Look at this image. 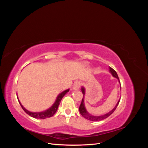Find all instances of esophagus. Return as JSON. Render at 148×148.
Segmentation results:
<instances>
[{
  "instance_id": "1",
  "label": "esophagus",
  "mask_w": 148,
  "mask_h": 148,
  "mask_svg": "<svg viewBox=\"0 0 148 148\" xmlns=\"http://www.w3.org/2000/svg\"><path fill=\"white\" fill-rule=\"evenodd\" d=\"M81 86V83H80L79 82H75V84H73V89H75V90H77V89H78Z\"/></svg>"
}]
</instances>
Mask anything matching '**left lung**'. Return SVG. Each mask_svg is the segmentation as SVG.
I'll list each match as a JSON object with an SVG mask.
<instances>
[{
    "label": "left lung",
    "instance_id": "8db88e82",
    "mask_svg": "<svg viewBox=\"0 0 148 148\" xmlns=\"http://www.w3.org/2000/svg\"><path fill=\"white\" fill-rule=\"evenodd\" d=\"M109 71H110V72L111 73V74L112 75V76H113L114 77L117 78L119 79V83H120L117 72H116V71L113 69H112L111 67H109ZM82 91L83 95H85V89H84V88L83 87L82 88ZM120 100V99H119V101L117 102V104H116V106H115L114 108L111 111H110L109 112L107 113V114H106L104 115H100V116H95V115H92L91 114H89L88 112V111L86 110V108H85L84 104V96H83V98L82 99L81 104H80L79 107V110L80 114H81V115L83 116V117H84L85 119H86L87 120H90V121H101V120L106 119V118L109 117V116L114 112L115 111V110L116 109V108H117V107L118 106L119 104Z\"/></svg>",
    "mask_w": 148,
    "mask_h": 148
}]
</instances>
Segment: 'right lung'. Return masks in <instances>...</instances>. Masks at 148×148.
<instances>
[{
    "mask_svg": "<svg viewBox=\"0 0 148 148\" xmlns=\"http://www.w3.org/2000/svg\"><path fill=\"white\" fill-rule=\"evenodd\" d=\"M69 90H70V89H66V90H65L64 91L61 92L60 94H59V95H58V96L57 97V99L56 100V102H54V104H53L50 107V108L48 109L47 110H46L45 111H43V112H32L28 111V110H26L25 108V107H23V106L21 105L20 102L19 101V99H18V102L20 103L21 107H22V109H23V110L28 115H29V116H31V117H32L35 118V119H46V118L52 117V116L55 114V113L56 112V111L58 109V107H59V106L60 104L62 97H63L66 95V94L69 91Z\"/></svg>",
    "mask_w": 148,
    "mask_h": 148,
    "instance_id": "obj_1",
    "label": "right lung"
}]
</instances>
